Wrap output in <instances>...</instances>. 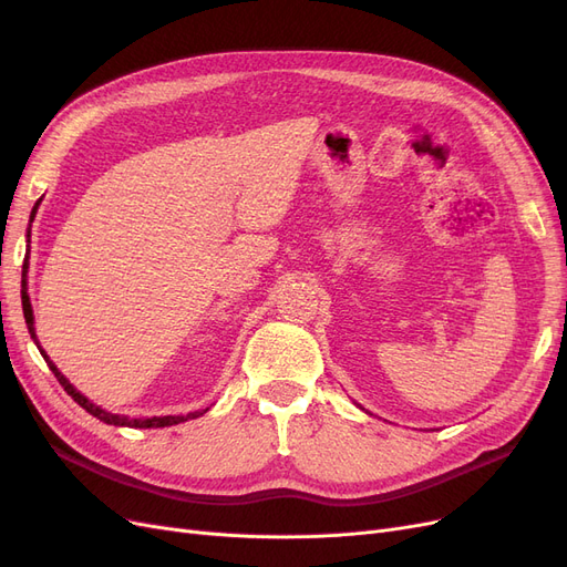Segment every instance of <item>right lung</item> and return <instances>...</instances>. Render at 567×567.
<instances>
[{"mask_svg": "<svg viewBox=\"0 0 567 567\" xmlns=\"http://www.w3.org/2000/svg\"><path fill=\"white\" fill-rule=\"evenodd\" d=\"M42 200V198H40ZM40 200L35 203V208H32V213H30V219L35 217V213H38V205H40ZM21 286H23V290H21V300H23V317H25V323H28V331H30V336H32V340L38 342V336H35V317H32V307H30V298H28V260L23 262V281H21ZM38 348H40V342H38ZM40 352H42V357H44V362L49 364V369L54 371V375H56V381L63 385V390L71 394V398L84 409V411H90L92 416H96L99 421H104V423H109V425H125V427H165V425H177V423H182V421H188V419H198V416H203L205 411L208 409H203V411H194V414H186V416H153V419H130V416H120V414H111V411H104L101 406H96L94 402H90L87 398H84L82 392H78L73 385H71V381L65 379V375L56 369V364L51 362V359L44 354V350L40 348Z\"/></svg>", "mask_w": 567, "mask_h": 567, "instance_id": "add662e5", "label": "right lung"}]
</instances>
